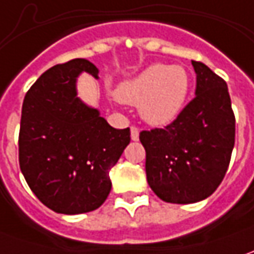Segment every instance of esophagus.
<instances>
[{"label":"esophagus","mask_w":254,"mask_h":254,"mask_svg":"<svg viewBox=\"0 0 254 254\" xmlns=\"http://www.w3.org/2000/svg\"><path fill=\"white\" fill-rule=\"evenodd\" d=\"M130 137L132 140H139V127H130Z\"/></svg>","instance_id":"obj_1"}]
</instances>
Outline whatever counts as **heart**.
Listing matches in <instances>:
<instances>
[{"label": "heart", "instance_id": "b5f03b06", "mask_svg": "<svg viewBox=\"0 0 254 254\" xmlns=\"http://www.w3.org/2000/svg\"><path fill=\"white\" fill-rule=\"evenodd\" d=\"M189 87L190 79L184 66L154 64L122 84L118 97L124 103L139 105L143 120L161 127L182 111Z\"/></svg>", "mask_w": 254, "mask_h": 254}]
</instances>
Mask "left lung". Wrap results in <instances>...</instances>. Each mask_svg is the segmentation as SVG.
Wrapping results in <instances>:
<instances>
[{
  "instance_id": "8db88e82",
  "label": "left lung",
  "mask_w": 254,
  "mask_h": 254,
  "mask_svg": "<svg viewBox=\"0 0 254 254\" xmlns=\"http://www.w3.org/2000/svg\"><path fill=\"white\" fill-rule=\"evenodd\" d=\"M196 97L177 120L141 130L146 175L167 203L189 204L211 196L227 174L235 144V115L225 80L203 62L192 61Z\"/></svg>"
}]
</instances>
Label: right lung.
<instances>
[{"mask_svg":"<svg viewBox=\"0 0 254 254\" xmlns=\"http://www.w3.org/2000/svg\"><path fill=\"white\" fill-rule=\"evenodd\" d=\"M98 69L76 58L41 75L26 93L19 130V165L32 192L60 214L101 206L111 190L110 170L130 141L76 97V77Z\"/></svg>","mask_w":254,"mask_h":254,"instance_id":"1","label":"right lung"}]
</instances>
